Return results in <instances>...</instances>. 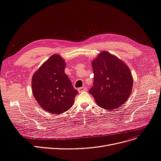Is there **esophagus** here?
<instances>
[{
    "label": "esophagus",
    "mask_w": 161,
    "mask_h": 161,
    "mask_svg": "<svg viewBox=\"0 0 161 161\" xmlns=\"http://www.w3.org/2000/svg\"><path fill=\"white\" fill-rule=\"evenodd\" d=\"M87 89L85 86H83V87H81L78 88V92H84V91H87Z\"/></svg>",
    "instance_id": "obj_1"
}]
</instances>
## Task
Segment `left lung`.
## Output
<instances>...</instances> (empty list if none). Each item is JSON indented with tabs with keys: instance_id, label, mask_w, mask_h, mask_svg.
Returning a JSON list of instances; mask_svg holds the SVG:
<instances>
[{
	"instance_id": "obj_1",
	"label": "left lung",
	"mask_w": 161,
	"mask_h": 161,
	"mask_svg": "<svg viewBox=\"0 0 161 161\" xmlns=\"http://www.w3.org/2000/svg\"><path fill=\"white\" fill-rule=\"evenodd\" d=\"M94 81L89 90L100 107L113 110L127 101L133 87L129 68L115 56L101 52L92 64Z\"/></svg>"
}]
</instances>
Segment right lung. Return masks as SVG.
I'll use <instances>...</instances> for the list:
<instances>
[{
  "label": "right lung",
  "mask_w": 161,
  "mask_h": 161,
  "mask_svg": "<svg viewBox=\"0 0 161 161\" xmlns=\"http://www.w3.org/2000/svg\"><path fill=\"white\" fill-rule=\"evenodd\" d=\"M66 63L54 54L42 65L32 78V92L40 107L53 114L70 108L78 91L64 73Z\"/></svg>",
  "instance_id": "add662e5"
}]
</instances>
